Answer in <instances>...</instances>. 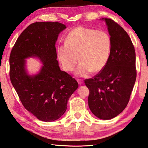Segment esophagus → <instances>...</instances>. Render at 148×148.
<instances>
[{
    "instance_id": "obj_1",
    "label": "esophagus",
    "mask_w": 148,
    "mask_h": 148,
    "mask_svg": "<svg viewBox=\"0 0 148 148\" xmlns=\"http://www.w3.org/2000/svg\"><path fill=\"white\" fill-rule=\"evenodd\" d=\"M77 82L79 85H82L83 83V80L82 79H77Z\"/></svg>"
}]
</instances>
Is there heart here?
Segmentation results:
<instances>
[{
    "mask_svg": "<svg viewBox=\"0 0 148 148\" xmlns=\"http://www.w3.org/2000/svg\"><path fill=\"white\" fill-rule=\"evenodd\" d=\"M111 48V37L106 32L78 26L69 32L65 44L58 47L57 53L61 66L66 72L73 71L79 60L81 63L75 74L85 77L106 66Z\"/></svg>",
    "mask_w": 148,
    "mask_h": 148,
    "instance_id": "obj_1",
    "label": "heart"
}]
</instances>
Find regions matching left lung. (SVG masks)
Returning a JSON list of instances; mask_svg holds the SVG:
<instances>
[{"label": "left lung", "mask_w": 148, "mask_h": 148, "mask_svg": "<svg viewBox=\"0 0 148 148\" xmlns=\"http://www.w3.org/2000/svg\"><path fill=\"white\" fill-rule=\"evenodd\" d=\"M106 21L111 39L106 66L92 78L85 79L89 89L88 107L96 117L110 120L127 106L136 77L135 50L124 29L111 18Z\"/></svg>", "instance_id": "8db88e82"}]
</instances>
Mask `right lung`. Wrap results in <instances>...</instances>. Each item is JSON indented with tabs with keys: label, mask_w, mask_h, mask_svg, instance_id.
Instances as JSON below:
<instances>
[{
	"label": "right lung",
	"mask_w": 148,
	"mask_h": 148,
	"mask_svg": "<svg viewBox=\"0 0 148 148\" xmlns=\"http://www.w3.org/2000/svg\"><path fill=\"white\" fill-rule=\"evenodd\" d=\"M66 26L58 22L31 24L18 37L10 56V77L25 108L44 122L58 120L65 113L67 102L78 87L76 80L61 71L56 41ZM37 57L44 65L29 76L25 59Z\"/></svg>",
	"instance_id": "right-lung-1"
}]
</instances>
